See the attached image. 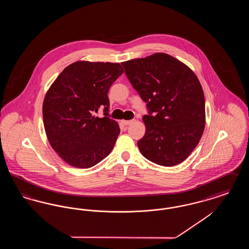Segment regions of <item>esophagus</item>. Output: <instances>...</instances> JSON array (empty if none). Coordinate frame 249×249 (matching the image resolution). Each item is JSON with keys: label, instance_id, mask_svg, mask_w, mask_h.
<instances>
[{"label": "esophagus", "instance_id": "34e87169", "mask_svg": "<svg viewBox=\"0 0 249 249\" xmlns=\"http://www.w3.org/2000/svg\"><path fill=\"white\" fill-rule=\"evenodd\" d=\"M121 122H122V124H123V125L128 126V125H130V123L132 122V120H122Z\"/></svg>", "mask_w": 249, "mask_h": 249}]
</instances>
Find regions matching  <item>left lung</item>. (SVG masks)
Returning a JSON list of instances; mask_svg holds the SVG:
<instances>
[{
	"instance_id": "left-lung-1",
	"label": "left lung",
	"mask_w": 249,
	"mask_h": 249,
	"mask_svg": "<svg viewBox=\"0 0 249 249\" xmlns=\"http://www.w3.org/2000/svg\"><path fill=\"white\" fill-rule=\"evenodd\" d=\"M121 64L149 112L142 117L145 133L137 142L140 152L159 165L181 163L200 142L205 126V101L198 77L165 53Z\"/></svg>"
}]
</instances>
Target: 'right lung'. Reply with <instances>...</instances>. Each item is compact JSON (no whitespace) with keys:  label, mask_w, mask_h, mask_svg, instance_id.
I'll return each mask as SVG.
<instances>
[{"label":"right lung","mask_w":249,"mask_h":249,"mask_svg":"<svg viewBox=\"0 0 249 249\" xmlns=\"http://www.w3.org/2000/svg\"><path fill=\"white\" fill-rule=\"evenodd\" d=\"M123 72L119 63L80 60L67 66L48 89L44 127L50 145L68 164L90 168L114 148L120 129L108 118L107 93ZM101 107L105 117H95Z\"/></svg>","instance_id":"obj_1"}]
</instances>
